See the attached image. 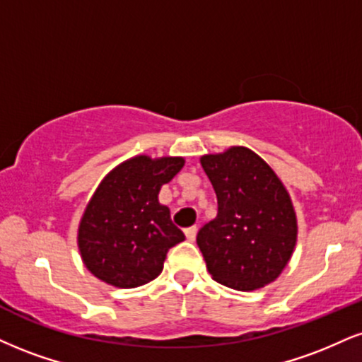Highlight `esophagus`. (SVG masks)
<instances>
[{"mask_svg":"<svg viewBox=\"0 0 362 362\" xmlns=\"http://www.w3.org/2000/svg\"><path fill=\"white\" fill-rule=\"evenodd\" d=\"M184 233H185V238L189 239V241H195V236H197V228L192 226V228H187Z\"/></svg>","mask_w":362,"mask_h":362,"instance_id":"34e87169","label":"esophagus"}]
</instances>
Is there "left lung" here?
Masks as SVG:
<instances>
[{"instance_id":"8db88e82","label":"left lung","mask_w":362,"mask_h":362,"mask_svg":"<svg viewBox=\"0 0 362 362\" xmlns=\"http://www.w3.org/2000/svg\"><path fill=\"white\" fill-rule=\"evenodd\" d=\"M200 165L217 197L216 219L197 233L209 273L239 291L276 280L297 243V217L280 178L245 146L202 156Z\"/></svg>"}]
</instances>
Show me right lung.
I'll return each mask as SVG.
<instances>
[{
	"instance_id": "right-lung-1",
	"label": "right lung",
	"mask_w": 362,
	"mask_h": 362,
	"mask_svg": "<svg viewBox=\"0 0 362 362\" xmlns=\"http://www.w3.org/2000/svg\"><path fill=\"white\" fill-rule=\"evenodd\" d=\"M182 167L180 156L139 155L104 178L87 204L77 238L94 276L117 288H134L162 273L168 250L185 236L158 202V192Z\"/></svg>"
}]
</instances>
